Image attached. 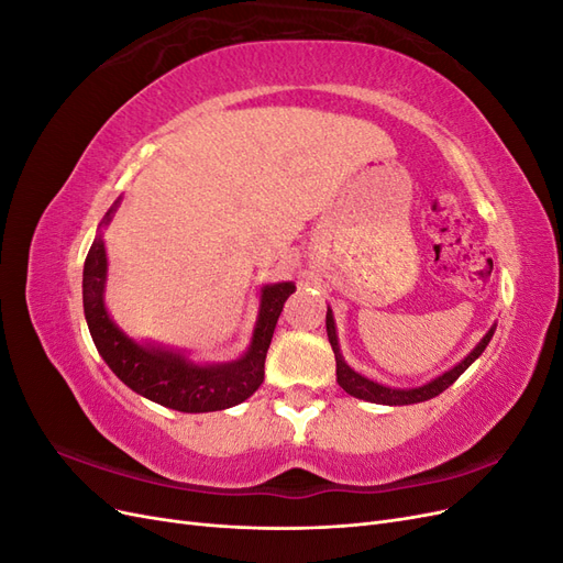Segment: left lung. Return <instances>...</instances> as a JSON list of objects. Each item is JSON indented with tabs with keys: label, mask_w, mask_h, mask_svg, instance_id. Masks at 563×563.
Returning <instances> with one entry per match:
<instances>
[{
	"label": "left lung",
	"mask_w": 563,
	"mask_h": 563,
	"mask_svg": "<svg viewBox=\"0 0 563 563\" xmlns=\"http://www.w3.org/2000/svg\"><path fill=\"white\" fill-rule=\"evenodd\" d=\"M327 333H329V343L333 347V354H335V376H338V385L343 387L347 395L356 397V399H366V401H373V404H385V406H404V404H418V401H428L437 395H441L446 387H451L463 373L470 368V364L479 356L486 345L490 343L493 333H496V327H493L479 345H476L463 362H460L455 368H451L449 373H444V376H439L437 380L422 385V387H416V389H391V387H385V385H378L373 383L364 376H360V373H354L345 362H343V354H340V347H338V335H335V323H333V312L329 310L327 312Z\"/></svg>",
	"instance_id": "1"
}]
</instances>
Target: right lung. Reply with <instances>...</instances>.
<instances>
[{
  "mask_svg": "<svg viewBox=\"0 0 563 563\" xmlns=\"http://www.w3.org/2000/svg\"><path fill=\"white\" fill-rule=\"evenodd\" d=\"M114 207L106 213L103 225ZM106 246L100 234L93 240L87 263H84V314L93 343L112 368L114 376L139 395L183 413H209L242 404L261 387L265 376V356L275 333L277 319L286 298L296 291L294 284L265 286L261 296V312L255 321L249 352L240 362L223 366H197L183 354L141 347L119 331L106 312Z\"/></svg>",
  "mask_w": 563,
  "mask_h": 563,
  "instance_id": "1",
  "label": "right lung"
}]
</instances>
